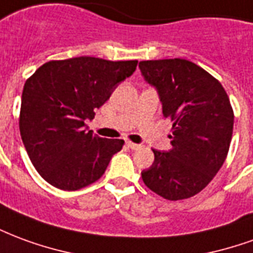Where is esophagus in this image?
Listing matches in <instances>:
<instances>
[{
	"label": "esophagus",
	"instance_id": "1",
	"mask_svg": "<svg viewBox=\"0 0 253 253\" xmlns=\"http://www.w3.org/2000/svg\"><path fill=\"white\" fill-rule=\"evenodd\" d=\"M127 146L131 149V150H137V149L141 148V145H138V143H134V142H127Z\"/></svg>",
	"mask_w": 253,
	"mask_h": 253
}]
</instances>
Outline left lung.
Returning <instances> with one entry per match:
<instances>
[{"label":"left lung","mask_w":253,"mask_h":253,"mask_svg":"<svg viewBox=\"0 0 253 253\" xmlns=\"http://www.w3.org/2000/svg\"><path fill=\"white\" fill-rule=\"evenodd\" d=\"M139 69L157 89L164 118L173 123L172 148L153 150L142 180L168 201L191 198L212 180L228 156L234 122L228 94L218 80L187 59L142 61Z\"/></svg>","instance_id":"1"}]
</instances>
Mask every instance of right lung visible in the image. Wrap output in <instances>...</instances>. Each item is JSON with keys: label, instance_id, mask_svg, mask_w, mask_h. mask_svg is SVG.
Here are the masks:
<instances>
[{"label": "right lung", "instance_id": "obj_1", "mask_svg": "<svg viewBox=\"0 0 253 253\" xmlns=\"http://www.w3.org/2000/svg\"><path fill=\"white\" fill-rule=\"evenodd\" d=\"M138 61L77 57L42 65L24 84L20 134L39 175L59 190L76 191L99 180L123 139L86 131L115 88Z\"/></svg>", "mask_w": 253, "mask_h": 253}]
</instances>
